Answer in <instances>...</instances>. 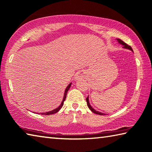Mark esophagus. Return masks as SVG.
<instances>
[{"label":"esophagus","instance_id":"esophagus-1","mask_svg":"<svg viewBox=\"0 0 152 152\" xmlns=\"http://www.w3.org/2000/svg\"><path fill=\"white\" fill-rule=\"evenodd\" d=\"M85 77V74L83 72H79L76 74L75 75V79L76 80H79V79H84Z\"/></svg>","mask_w":152,"mask_h":152}]
</instances>
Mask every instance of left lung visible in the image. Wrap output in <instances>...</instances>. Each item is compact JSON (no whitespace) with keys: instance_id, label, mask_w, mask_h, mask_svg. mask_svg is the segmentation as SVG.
<instances>
[{"instance_id":"8db88e82","label":"left lung","mask_w":152,"mask_h":152,"mask_svg":"<svg viewBox=\"0 0 152 152\" xmlns=\"http://www.w3.org/2000/svg\"><path fill=\"white\" fill-rule=\"evenodd\" d=\"M118 42H119V43L121 44L122 45H124V48H126V49H128L131 50H132V51H133V49H132V47H130L129 45L126 44V42H124L123 41H121V40L119 39H118ZM86 101H87V106H88V107L90 109V110H91L93 113H95V114H98V115H105L104 113H101V112H99V111H96V110H95L93 108L91 105H90L89 102V97H87L86 98Z\"/></svg>"}]
</instances>
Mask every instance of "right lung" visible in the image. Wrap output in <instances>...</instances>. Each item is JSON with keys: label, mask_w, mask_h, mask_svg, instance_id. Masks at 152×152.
<instances>
[{"label": "right lung", "mask_w": 152, "mask_h": 152, "mask_svg": "<svg viewBox=\"0 0 152 152\" xmlns=\"http://www.w3.org/2000/svg\"><path fill=\"white\" fill-rule=\"evenodd\" d=\"M71 83L69 84V86H67V87H66V89H65V94H64L63 99V101H62V102H61V104L59 105V107H57V109H55V110H53V111H49V112H46V113H41V115H50V114H54V113H57L58 111L61 110V107H63V105L64 101H65V99H66V94H67V91H69V88H70V87H71Z\"/></svg>", "instance_id": "1"}]
</instances>
